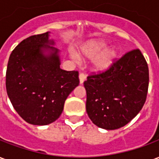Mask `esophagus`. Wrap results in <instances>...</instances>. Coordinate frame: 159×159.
Wrapping results in <instances>:
<instances>
[{"instance_id": "obj_1", "label": "esophagus", "mask_w": 159, "mask_h": 159, "mask_svg": "<svg viewBox=\"0 0 159 159\" xmlns=\"http://www.w3.org/2000/svg\"><path fill=\"white\" fill-rule=\"evenodd\" d=\"M85 80H86V75H85V74H83V73H80V75H79L80 84H83Z\"/></svg>"}]
</instances>
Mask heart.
<instances>
[{"mask_svg": "<svg viewBox=\"0 0 159 159\" xmlns=\"http://www.w3.org/2000/svg\"><path fill=\"white\" fill-rule=\"evenodd\" d=\"M108 48V43L103 40H93L87 42L80 48V55L83 59H94L93 69L98 72L106 71L110 67L118 56V50L115 47ZM71 57L75 60H78V56L72 52Z\"/></svg>", "mask_w": 159, "mask_h": 159, "instance_id": "b5f03b06", "label": "heart"}]
</instances>
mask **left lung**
I'll list each match as a JSON object with an SVG mask.
<instances>
[{
  "label": "left lung",
  "mask_w": 159,
  "mask_h": 159,
  "mask_svg": "<svg viewBox=\"0 0 159 159\" xmlns=\"http://www.w3.org/2000/svg\"><path fill=\"white\" fill-rule=\"evenodd\" d=\"M86 111L96 126L107 130L129 123L147 99L149 70L139 49L127 52L110 69L87 77Z\"/></svg>",
  "instance_id": "left-lung-1"
}]
</instances>
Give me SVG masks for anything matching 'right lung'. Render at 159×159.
Segmentation results:
<instances>
[{
    "label": "right lung",
    "mask_w": 159,
    "mask_h": 159,
    "mask_svg": "<svg viewBox=\"0 0 159 159\" xmlns=\"http://www.w3.org/2000/svg\"><path fill=\"white\" fill-rule=\"evenodd\" d=\"M49 32L23 40L9 57L6 88L12 107L33 125L58 119L65 101L79 85L78 71L60 69L59 50Z\"/></svg>",
    "instance_id": "obj_1"
}]
</instances>
